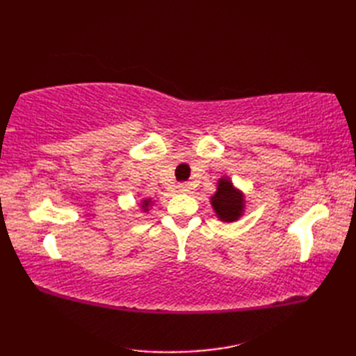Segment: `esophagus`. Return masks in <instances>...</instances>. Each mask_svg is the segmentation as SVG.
I'll return each instance as SVG.
<instances>
[{"label":"esophagus","mask_w":356,"mask_h":356,"mask_svg":"<svg viewBox=\"0 0 356 356\" xmlns=\"http://www.w3.org/2000/svg\"><path fill=\"white\" fill-rule=\"evenodd\" d=\"M177 190L182 191V193H186V191L191 190V185L190 184H179L177 185Z\"/></svg>","instance_id":"esophagus-1"}]
</instances>
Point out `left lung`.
<instances>
[{"instance_id": "1", "label": "left lung", "mask_w": 356, "mask_h": 356, "mask_svg": "<svg viewBox=\"0 0 356 356\" xmlns=\"http://www.w3.org/2000/svg\"><path fill=\"white\" fill-rule=\"evenodd\" d=\"M211 205L222 222H237L245 213V194L232 185L229 177L217 182V191L211 195Z\"/></svg>"}]
</instances>
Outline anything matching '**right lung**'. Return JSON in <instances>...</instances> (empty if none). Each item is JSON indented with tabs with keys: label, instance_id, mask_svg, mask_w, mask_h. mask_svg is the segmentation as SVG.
Instances as JSON below:
<instances>
[{
	"label": "right lung",
	"instance_id": "right-lung-1",
	"mask_svg": "<svg viewBox=\"0 0 356 356\" xmlns=\"http://www.w3.org/2000/svg\"><path fill=\"white\" fill-rule=\"evenodd\" d=\"M151 203H153V202H151V199H143V200L140 202V208L147 213V211H148L149 207H151Z\"/></svg>",
	"mask_w": 356,
	"mask_h": 356
}]
</instances>
